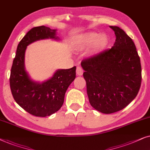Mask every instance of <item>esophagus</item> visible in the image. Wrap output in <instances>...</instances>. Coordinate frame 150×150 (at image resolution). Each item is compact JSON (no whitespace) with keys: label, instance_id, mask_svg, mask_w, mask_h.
I'll list each match as a JSON object with an SVG mask.
<instances>
[{"label":"esophagus","instance_id":"obj_1","mask_svg":"<svg viewBox=\"0 0 150 150\" xmlns=\"http://www.w3.org/2000/svg\"><path fill=\"white\" fill-rule=\"evenodd\" d=\"M83 69L80 67H77L76 69V73L77 75H82L83 74Z\"/></svg>","mask_w":150,"mask_h":150}]
</instances>
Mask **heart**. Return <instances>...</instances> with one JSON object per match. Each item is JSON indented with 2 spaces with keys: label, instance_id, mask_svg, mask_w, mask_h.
<instances>
[{
  "label": "heart",
  "instance_id": "1",
  "mask_svg": "<svg viewBox=\"0 0 150 150\" xmlns=\"http://www.w3.org/2000/svg\"><path fill=\"white\" fill-rule=\"evenodd\" d=\"M109 43V38L107 35L101 34L96 32H88L79 36L75 41V46L77 49H83L93 44V49L95 51L104 49Z\"/></svg>",
  "mask_w": 150,
  "mask_h": 150
}]
</instances>
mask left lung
<instances>
[{
	"instance_id": "1",
	"label": "left lung",
	"mask_w": 150,
	"mask_h": 150,
	"mask_svg": "<svg viewBox=\"0 0 150 150\" xmlns=\"http://www.w3.org/2000/svg\"><path fill=\"white\" fill-rule=\"evenodd\" d=\"M110 49L82 60L89 102L94 108L111 114L127 106L137 97L141 83V65L135 45L117 26Z\"/></svg>"
}]
</instances>
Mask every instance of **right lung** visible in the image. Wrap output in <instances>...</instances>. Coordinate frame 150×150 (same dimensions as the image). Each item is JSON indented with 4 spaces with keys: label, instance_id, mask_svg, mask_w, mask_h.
I'll return each instance as SVG.
<instances>
[{
    "label": "right lung",
    "instance_id": "obj_1",
    "mask_svg": "<svg viewBox=\"0 0 150 150\" xmlns=\"http://www.w3.org/2000/svg\"><path fill=\"white\" fill-rule=\"evenodd\" d=\"M56 29L45 26L35 27L27 33L18 45L10 74V88L20 106L35 117H47L62 106L66 91L75 78L76 67L59 69L49 79L42 83L33 81L25 68L27 47L37 40L56 37Z\"/></svg>",
    "mask_w": 150,
    "mask_h": 150
}]
</instances>
